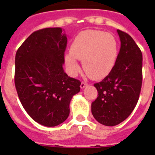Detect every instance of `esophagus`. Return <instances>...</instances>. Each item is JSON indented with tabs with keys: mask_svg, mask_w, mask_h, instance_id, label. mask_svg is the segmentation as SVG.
I'll return each mask as SVG.
<instances>
[{
	"mask_svg": "<svg viewBox=\"0 0 155 155\" xmlns=\"http://www.w3.org/2000/svg\"><path fill=\"white\" fill-rule=\"evenodd\" d=\"M87 85V84L85 82H82L81 83V84H80V87H81V88H84V87H86Z\"/></svg>",
	"mask_w": 155,
	"mask_h": 155,
	"instance_id": "obj_1",
	"label": "esophagus"
}]
</instances>
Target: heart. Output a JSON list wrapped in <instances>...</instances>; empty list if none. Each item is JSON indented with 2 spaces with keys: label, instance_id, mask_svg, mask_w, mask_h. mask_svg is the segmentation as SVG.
Instances as JSON below:
<instances>
[{
  "label": "heart",
  "instance_id": "heart-1",
  "mask_svg": "<svg viewBox=\"0 0 155 155\" xmlns=\"http://www.w3.org/2000/svg\"><path fill=\"white\" fill-rule=\"evenodd\" d=\"M119 54L117 40L111 34L101 30H87L79 33L73 39L71 52L64 59L68 71L77 75L82 61L83 68L88 75L98 80L109 74L115 66Z\"/></svg>",
  "mask_w": 155,
  "mask_h": 155
}]
</instances>
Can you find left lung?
Masks as SVG:
<instances>
[{"label":"left lung","mask_w":155,"mask_h":155,"mask_svg":"<svg viewBox=\"0 0 155 155\" xmlns=\"http://www.w3.org/2000/svg\"><path fill=\"white\" fill-rule=\"evenodd\" d=\"M120 49L113 70L95 84L98 97L92 113L99 123L114 126L131 114L139 98L142 83V54L127 33L117 30Z\"/></svg>","instance_id":"obj_1"}]
</instances>
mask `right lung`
<instances>
[{
	"label": "right lung",
	"instance_id": "right-lung-1",
	"mask_svg": "<svg viewBox=\"0 0 155 155\" xmlns=\"http://www.w3.org/2000/svg\"><path fill=\"white\" fill-rule=\"evenodd\" d=\"M68 38L59 27L32 33L15 57L14 82L23 108L40 125L53 127L70 113L69 104L81 82L63 70Z\"/></svg>",
	"mask_w": 155,
	"mask_h": 155
}]
</instances>
